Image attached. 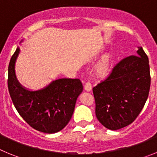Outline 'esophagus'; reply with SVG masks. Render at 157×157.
Here are the masks:
<instances>
[{"label":"esophagus","instance_id":"obj_1","mask_svg":"<svg viewBox=\"0 0 157 157\" xmlns=\"http://www.w3.org/2000/svg\"><path fill=\"white\" fill-rule=\"evenodd\" d=\"M84 89H85V90L86 91H90L91 90H92V85H91V83L90 82H88L86 83L85 86H84Z\"/></svg>","mask_w":157,"mask_h":157}]
</instances>
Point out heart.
I'll use <instances>...</instances> for the list:
<instances>
[{
	"mask_svg": "<svg viewBox=\"0 0 157 157\" xmlns=\"http://www.w3.org/2000/svg\"><path fill=\"white\" fill-rule=\"evenodd\" d=\"M112 65V56L110 54H105L99 62L95 65V72L99 76H105L109 74Z\"/></svg>",
	"mask_w": 157,
	"mask_h": 157,
	"instance_id": "obj_1",
	"label": "heart"
}]
</instances>
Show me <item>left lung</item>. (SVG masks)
Masks as SVG:
<instances>
[{"label":"left lung","instance_id":"left-lung-1","mask_svg":"<svg viewBox=\"0 0 157 157\" xmlns=\"http://www.w3.org/2000/svg\"><path fill=\"white\" fill-rule=\"evenodd\" d=\"M150 82L149 58L138 47L137 56L122 59L106 79L93 88L100 123L112 130L133 123L146 102Z\"/></svg>","mask_w":157,"mask_h":157}]
</instances>
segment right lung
I'll list each match as a JSON object with an SVG mask.
<instances>
[{
    "label": "right lung",
    "instance_id": "obj_1",
    "mask_svg": "<svg viewBox=\"0 0 157 157\" xmlns=\"http://www.w3.org/2000/svg\"><path fill=\"white\" fill-rule=\"evenodd\" d=\"M19 52L18 47L8 65V87L14 106L35 130L46 134L58 132L70 121L82 84L78 78H59L41 90H29L16 76L15 63Z\"/></svg>",
    "mask_w": 157,
    "mask_h": 157
}]
</instances>
